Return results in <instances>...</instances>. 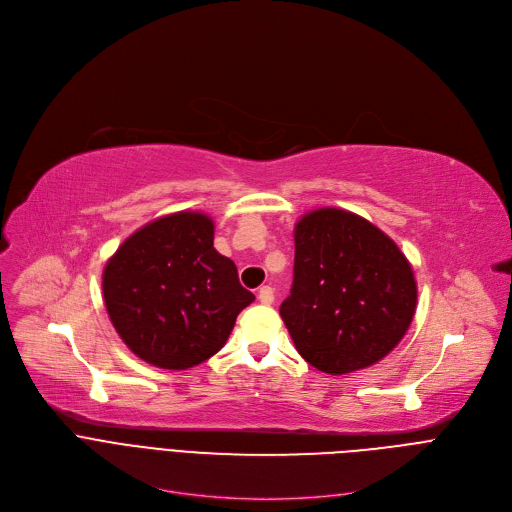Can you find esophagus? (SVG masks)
Returning a JSON list of instances; mask_svg holds the SVG:
<instances>
[{"instance_id": "1", "label": "esophagus", "mask_w": 512, "mask_h": 512, "mask_svg": "<svg viewBox=\"0 0 512 512\" xmlns=\"http://www.w3.org/2000/svg\"><path fill=\"white\" fill-rule=\"evenodd\" d=\"M258 299L262 304H266V306H270L275 302V289L270 287V285H264V287H260V291H258Z\"/></svg>"}]
</instances>
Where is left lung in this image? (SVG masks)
Returning a JSON list of instances; mask_svg holds the SVG:
<instances>
[{
    "label": "left lung",
    "instance_id": "1",
    "mask_svg": "<svg viewBox=\"0 0 512 512\" xmlns=\"http://www.w3.org/2000/svg\"><path fill=\"white\" fill-rule=\"evenodd\" d=\"M415 304L411 264L370 221L341 208L299 219L279 312L308 364L341 376L380 362L407 333Z\"/></svg>",
    "mask_w": 512,
    "mask_h": 512
}]
</instances>
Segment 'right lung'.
Masks as SVG:
<instances>
[{"instance_id": "add662e5", "label": "right lung", "mask_w": 512, "mask_h": 512, "mask_svg": "<svg viewBox=\"0 0 512 512\" xmlns=\"http://www.w3.org/2000/svg\"><path fill=\"white\" fill-rule=\"evenodd\" d=\"M213 237L210 217L182 210L132 233L107 262L109 318L144 362L165 370L202 364L227 343L237 314L254 302Z\"/></svg>"}]
</instances>
